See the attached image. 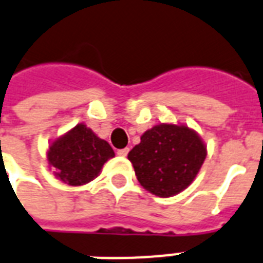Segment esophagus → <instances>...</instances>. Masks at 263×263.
I'll use <instances>...</instances> for the list:
<instances>
[{
	"label": "esophagus",
	"instance_id": "obj_1",
	"mask_svg": "<svg viewBox=\"0 0 263 263\" xmlns=\"http://www.w3.org/2000/svg\"><path fill=\"white\" fill-rule=\"evenodd\" d=\"M128 152H129V149H128V147H125V149L117 150V154L118 156H121V157H125V156L128 154Z\"/></svg>",
	"mask_w": 263,
	"mask_h": 263
}]
</instances>
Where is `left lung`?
Masks as SVG:
<instances>
[{"label":"left lung","instance_id":"left-lung-1","mask_svg":"<svg viewBox=\"0 0 263 263\" xmlns=\"http://www.w3.org/2000/svg\"><path fill=\"white\" fill-rule=\"evenodd\" d=\"M207 149L201 138L185 125L160 124L140 136L128 153L139 183L158 197L175 196L193 182Z\"/></svg>","mask_w":263,"mask_h":263}]
</instances>
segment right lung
Listing matches in <instances>:
<instances>
[{"mask_svg":"<svg viewBox=\"0 0 263 263\" xmlns=\"http://www.w3.org/2000/svg\"><path fill=\"white\" fill-rule=\"evenodd\" d=\"M114 157L111 146L84 124H78L49 146L48 161L63 183L85 185L99 175L103 164Z\"/></svg>","mask_w":263,"mask_h":263,"instance_id":"right-lung-1","label":"right lung"}]
</instances>
